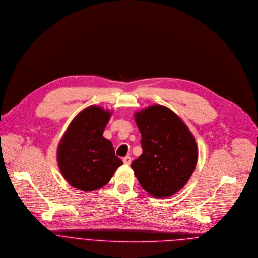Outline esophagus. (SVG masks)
I'll return each mask as SVG.
<instances>
[{"label":"esophagus","instance_id":"34e87169","mask_svg":"<svg viewBox=\"0 0 258 258\" xmlns=\"http://www.w3.org/2000/svg\"><path fill=\"white\" fill-rule=\"evenodd\" d=\"M131 158L130 157H125L124 159H123V162H124V164L125 165H130L131 164Z\"/></svg>","mask_w":258,"mask_h":258}]
</instances>
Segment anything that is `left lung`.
I'll return each mask as SVG.
<instances>
[{
    "label": "left lung",
    "instance_id": "1",
    "mask_svg": "<svg viewBox=\"0 0 258 258\" xmlns=\"http://www.w3.org/2000/svg\"><path fill=\"white\" fill-rule=\"evenodd\" d=\"M142 154L131 168L141 187L156 197L178 192L190 179L197 162L195 139L170 109L152 106L135 114Z\"/></svg>",
    "mask_w": 258,
    "mask_h": 258
}]
</instances>
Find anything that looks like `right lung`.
<instances>
[{"instance_id":"right-lung-1","label":"right lung","mask_w":258,"mask_h":258,"mask_svg":"<svg viewBox=\"0 0 258 258\" xmlns=\"http://www.w3.org/2000/svg\"><path fill=\"white\" fill-rule=\"evenodd\" d=\"M111 114L98 107L82 111L70 124L58 148V164L66 181L82 191L108 184L123 165L112 142L102 136Z\"/></svg>"}]
</instances>
